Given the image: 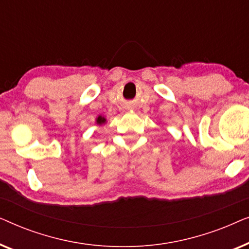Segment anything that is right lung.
<instances>
[{"label":"right lung","instance_id":"right-lung-1","mask_svg":"<svg viewBox=\"0 0 249 249\" xmlns=\"http://www.w3.org/2000/svg\"><path fill=\"white\" fill-rule=\"evenodd\" d=\"M105 122H107V119H105L104 117H102V115H100V117H97V119H96V124H97L102 125L103 124H105Z\"/></svg>","mask_w":249,"mask_h":249}]
</instances>
